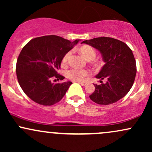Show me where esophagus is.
I'll return each mask as SVG.
<instances>
[{
	"label": "esophagus",
	"instance_id": "esophagus-1",
	"mask_svg": "<svg viewBox=\"0 0 152 152\" xmlns=\"http://www.w3.org/2000/svg\"><path fill=\"white\" fill-rule=\"evenodd\" d=\"M78 83H79L81 86H85V85L86 84V82H84V81H78Z\"/></svg>",
	"mask_w": 152,
	"mask_h": 152
}]
</instances>
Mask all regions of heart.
<instances>
[{"label": "heart", "instance_id": "obj_1", "mask_svg": "<svg viewBox=\"0 0 152 152\" xmlns=\"http://www.w3.org/2000/svg\"><path fill=\"white\" fill-rule=\"evenodd\" d=\"M80 52L82 55L85 58L87 59L88 61H91L95 58L96 57V51L92 47L88 46H82L80 48ZM71 51H68L64 56L63 57L62 59V64H66L69 61V58L71 56ZM91 72L88 69H77V68H74L71 69L69 71L66 72V76L68 78H70L71 80H74V81H82L84 79L85 77L89 76Z\"/></svg>", "mask_w": 152, "mask_h": 152}]
</instances>
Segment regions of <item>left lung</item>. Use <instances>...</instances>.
<instances>
[{
    "instance_id": "obj_1",
    "label": "left lung",
    "mask_w": 152,
    "mask_h": 152,
    "mask_svg": "<svg viewBox=\"0 0 152 152\" xmlns=\"http://www.w3.org/2000/svg\"><path fill=\"white\" fill-rule=\"evenodd\" d=\"M99 50L105 62L96 75L100 84H94L95 91L90 99L101 105H109L124 97L133 86L137 65L132 50L125 43L109 37L95 38L83 41ZM106 79V83L102 80Z\"/></svg>"
}]
</instances>
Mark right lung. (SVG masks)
I'll return each instance as SVG.
<instances>
[{
    "label": "right lung",
    "instance_id": "right-lung-1",
    "mask_svg": "<svg viewBox=\"0 0 152 152\" xmlns=\"http://www.w3.org/2000/svg\"><path fill=\"white\" fill-rule=\"evenodd\" d=\"M79 41L50 35L35 38L23 48L15 71L19 85L31 100L43 106L61 100L72 82L53 83L51 78L64 80L58 74L63 57Z\"/></svg>",
    "mask_w": 152,
    "mask_h": 152
}]
</instances>
